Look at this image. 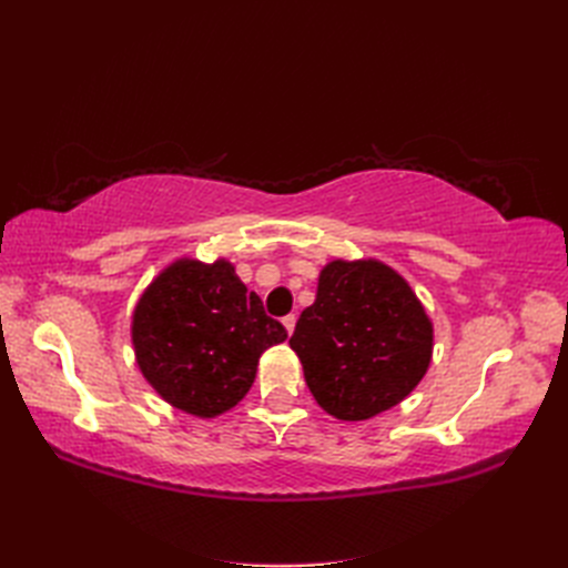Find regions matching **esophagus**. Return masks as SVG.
<instances>
[{
	"label": "esophagus",
	"mask_w": 568,
	"mask_h": 568,
	"mask_svg": "<svg viewBox=\"0 0 568 568\" xmlns=\"http://www.w3.org/2000/svg\"><path fill=\"white\" fill-rule=\"evenodd\" d=\"M282 322H284V326H286V332L294 334V329H296V315H286Z\"/></svg>",
	"instance_id": "esophagus-1"
}]
</instances>
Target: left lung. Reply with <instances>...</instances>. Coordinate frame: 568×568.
Instances as JSON below:
<instances>
[{
	"label": "left lung",
	"mask_w": 568,
	"mask_h": 568,
	"mask_svg": "<svg viewBox=\"0 0 568 568\" xmlns=\"http://www.w3.org/2000/svg\"><path fill=\"white\" fill-rule=\"evenodd\" d=\"M305 384L336 419L363 422L398 405L432 363L434 329L398 272L334 261L288 338Z\"/></svg>",
	"instance_id": "8db88e82"
}]
</instances>
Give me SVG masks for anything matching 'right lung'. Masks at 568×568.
Listing matches in <instances>:
<instances>
[{
	"mask_svg": "<svg viewBox=\"0 0 568 568\" xmlns=\"http://www.w3.org/2000/svg\"><path fill=\"white\" fill-rule=\"evenodd\" d=\"M286 338L263 301L227 261H178L136 303L132 343L146 382L163 400L215 417L244 398L261 355Z\"/></svg>",
	"mask_w": 568,
	"mask_h": 568,
	"instance_id": "obj_1",
	"label": "right lung"
}]
</instances>
